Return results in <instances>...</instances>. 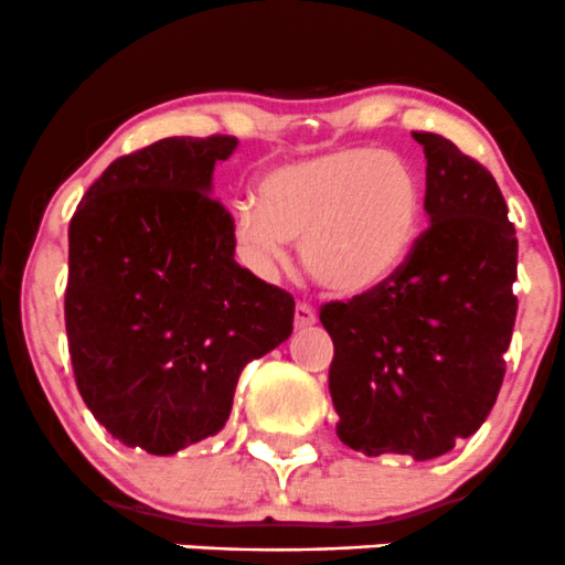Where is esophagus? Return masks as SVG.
<instances>
[{"instance_id": "esophagus-1", "label": "esophagus", "mask_w": 565, "mask_h": 565, "mask_svg": "<svg viewBox=\"0 0 565 565\" xmlns=\"http://www.w3.org/2000/svg\"><path fill=\"white\" fill-rule=\"evenodd\" d=\"M316 324V311L306 302H297L295 306V330H308Z\"/></svg>"}]
</instances>
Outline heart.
I'll return each mask as SVG.
<instances>
[{"label":"heart","instance_id":"heart-1","mask_svg":"<svg viewBox=\"0 0 565 565\" xmlns=\"http://www.w3.org/2000/svg\"><path fill=\"white\" fill-rule=\"evenodd\" d=\"M424 222V188L402 154L345 147L273 166L259 177L257 203L233 206L231 233L257 273L302 265L334 295H362L405 268Z\"/></svg>","mask_w":565,"mask_h":565}]
</instances>
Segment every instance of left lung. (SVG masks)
Here are the masks:
<instances>
[{"instance_id":"obj_1","label":"left lung","mask_w":565,"mask_h":565,"mask_svg":"<svg viewBox=\"0 0 565 565\" xmlns=\"http://www.w3.org/2000/svg\"><path fill=\"white\" fill-rule=\"evenodd\" d=\"M426 154L429 227L381 287L330 302L338 437L364 456L429 461L491 413L510 349L518 238L495 179L450 139L413 134Z\"/></svg>"}]
</instances>
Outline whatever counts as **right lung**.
<instances>
[{"label": "right lung", "mask_w": 565, "mask_h": 565, "mask_svg": "<svg viewBox=\"0 0 565 565\" xmlns=\"http://www.w3.org/2000/svg\"><path fill=\"white\" fill-rule=\"evenodd\" d=\"M235 147L171 136L117 158L70 222L74 381L111 437L152 456L222 431L241 370L292 334V295L235 263L212 198Z\"/></svg>", "instance_id": "obj_1"}]
</instances>
